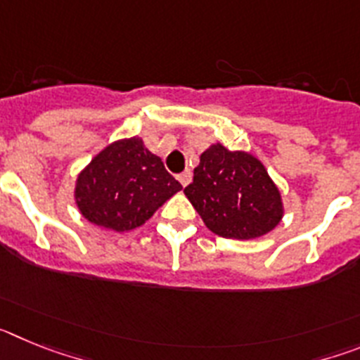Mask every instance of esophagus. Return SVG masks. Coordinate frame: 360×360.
<instances>
[{"label": "esophagus", "mask_w": 360, "mask_h": 360, "mask_svg": "<svg viewBox=\"0 0 360 360\" xmlns=\"http://www.w3.org/2000/svg\"><path fill=\"white\" fill-rule=\"evenodd\" d=\"M176 178H178V182H180L184 187H186V186H189L191 180H193V173H191L189 169H186V171H182V173L178 174Z\"/></svg>", "instance_id": "34e87169"}]
</instances>
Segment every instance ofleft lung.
<instances>
[{
    "label": "left lung",
    "instance_id": "1",
    "mask_svg": "<svg viewBox=\"0 0 360 360\" xmlns=\"http://www.w3.org/2000/svg\"><path fill=\"white\" fill-rule=\"evenodd\" d=\"M184 193L203 224L221 238L263 236L283 218L281 195L262 162L221 144L202 153Z\"/></svg>",
    "mask_w": 360,
    "mask_h": 360
}]
</instances>
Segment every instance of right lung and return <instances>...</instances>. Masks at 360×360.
Returning a JSON list of instances; mask_svg holds the SVG:
<instances>
[{
  "label": "right lung",
  "mask_w": 360,
  "mask_h": 360,
  "mask_svg": "<svg viewBox=\"0 0 360 360\" xmlns=\"http://www.w3.org/2000/svg\"><path fill=\"white\" fill-rule=\"evenodd\" d=\"M180 189L164 162L133 136L108 146L79 174L75 202L88 221L124 232L146 224Z\"/></svg>",
  "instance_id": "right-lung-1"
}]
</instances>
